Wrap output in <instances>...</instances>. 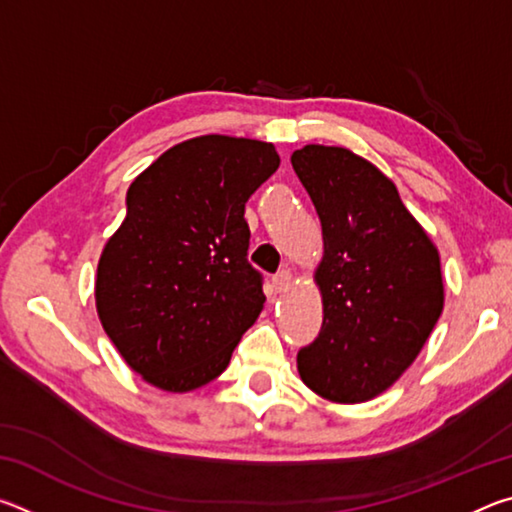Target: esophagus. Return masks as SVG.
Instances as JSON below:
<instances>
[{"mask_svg": "<svg viewBox=\"0 0 512 512\" xmlns=\"http://www.w3.org/2000/svg\"><path fill=\"white\" fill-rule=\"evenodd\" d=\"M291 280H293L291 271H289V268H284V271H280V273H277V275L273 277V287H275L277 291H280V293H284V291H289Z\"/></svg>", "mask_w": 512, "mask_h": 512, "instance_id": "34e87169", "label": "esophagus"}]
</instances>
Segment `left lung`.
Listing matches in <instances>:
<instances>
[{
	"label": "left lung",
	"mask_w": 512,
	"mask_h": 512,
	"mask_svg": "<svg viewBox=\"0 0 512 512\" xmlns=\"http://www.w3.org/2000/svg\"><path fill=\"white\" fill-rule=\"evenodd\" d=\"M291 164L323 225V327L298 352L300 379L325 400L366 402L402 377L443 314L438 248L357 153L307 144Z\"/></svg>",
	"instance_id": "obj_1"
}]
</instances>
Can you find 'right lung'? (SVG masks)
<instances>
[{"mask_svg": "<svg viewBox=\"0 0 512 512\" xmlns=\"http://www.w3.org/2000/svg\"><path fill=\"white\" fill-rule=\"evenodd\" d=\"M277 167L273 144L201 135L171 146L128 187L94 298L110 341L155 388L210 384L262 311L244 210Z\"/></svg>", "mask_w": 512, "mask_h": 512, "instance_id": "1", "label": "right lung"}]
</instances>
